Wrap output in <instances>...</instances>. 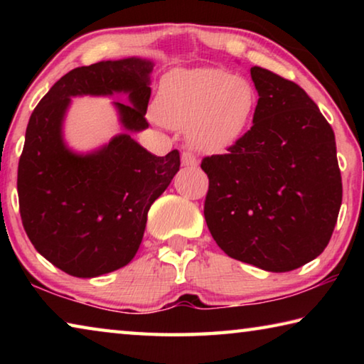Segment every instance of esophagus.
I'll use <instances>...</instances> for the list:
<instances>
[{
    "label": "esophagus",
    "instance_id": "esophagus-1",
    "mask_svg": "<svg viewBox=\"0 0 364 364\" xmlns=\"http://www.w3.org/2000/svg\"><path fill=\"white\" fill-rule=\"evenodd\" d=\"M181 164L184 165V167L194 168V167H197V165H199V160L196 159V156H194L193 152L184 151V152L181 154Z\"/></svg>",
    "mask_w": 364,
    "mask_h": 364
}]
</instances>
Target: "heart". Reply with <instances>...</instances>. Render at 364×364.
Listing matches in <instances>:
<instances>
[{
  "label": "heart",
  "mask_w": 364,
  "mask_h": 364,
  "mask_svg": "<svg viewBox=\"0 0 364 364\" xmlns=\"http://www.w3.org/2000/svg\"><path fill=\"white\" fill-rule=\"evenodd\" d=\"M255 106L257 93L250 82L208 67L167 73L157 93L160 122L188 130L189 143L204 152H221L237 143Z\"/></svg>",
  "instance_id": "b5f03b06"
}]
</instances>
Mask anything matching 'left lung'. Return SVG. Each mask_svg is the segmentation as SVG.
<instances>
[{"instance_id":"8db88e82","label":"left lung","mask_w":364,"mask_h":364,"mask_svg":"<svg viewBox=\"0 0 364 364\" xmlns=\"http://www.w3.org/2000/svg\"><path fill=\"white\" fill-rule=\"evenodd\" d=\"M254 125L228 154L202 159L204 217L231 258L284 273L321 255L337 223L342 176L336 136L297 83L252 67Z\"/></svg>"}]
</instances>
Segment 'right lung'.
I'll list each match as a JSON object with an SVG mask.
<instances>
[{
    "label": "right lung",
    "mask_w": 364,
    "mask_h": 364,
    "mask_svg": "<svg viewBox=\"0 0 364 364\" xmlns=\"http://www.w3.org/2000/svg\"><path fill=\"white\" fill-rule=\"evenodd\" d=\"M151 60L128 58L77 67L58 80L30 115L17 170L23 230L54 267L96 278L133 260L147 212L180 170V152H147L132 133L149 127ZM128 92L115 103L126 133L95 153L63 144L62 120L72 95Z\"/></svg>",
    "instance_id": "right-lung-1"
}]
</instances>
